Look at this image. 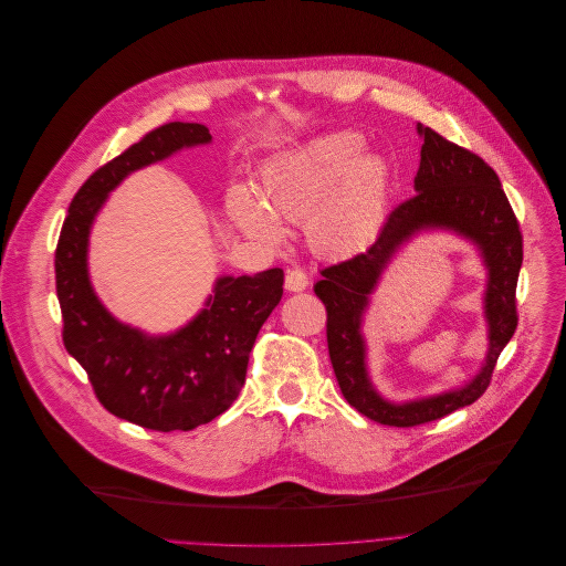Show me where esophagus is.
Listing matches in <instances>:
<instances>
[{"label": "esophagus", "instance_id": "obj_1", "mask_svg": "<svg viewBox=\"0 0 566 566\" xmlns=\"http://www.w3.org/2000/svg\"><path fill=\"white\" fill-rule=\"evenodd\" d=\"M307 285H310V281H307V274L303 270H287V274H285V290L301 292Z\"/></svg>", "mask_w": 566, "mask_h": 566}]
</instances>
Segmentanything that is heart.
<instances>
[{
    "instance_id": "b5f03b06",
    "label": "heart",
    "mask_w": 566,
    "mask_h": 566,
    "mask_svg": "<svg viewBox=\"0 0 566 566\" xmlns=\"http://www.w3.org/2000/svg\"><path fill=\"white\" fill-rule=\"evenodd\" d=\"M366 151L364 136L353 132L312 140L265 167L263 202L248 191H234L232 216L250 237L268 245L285 237L279 218L307 220V237L318 252L355 254L377 239L392 189L390 165Z\"/></svg>"
}]
</instances>
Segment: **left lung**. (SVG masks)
Masks as SVG:
<instances>
[{
  "instance_id": "1",
  "label": "left lung",
  "mask_w": 566,
  "mask_h": 566,
  "mask_svg": "<svg viewBox=\"0 0 566 566\" xmlns=\"http://www.w3.org/2000/svg\"><path fill=\"white\" fill-rule=\"evenodd\" d=\"M421 163L415 196L399 202L386 218L377 241L361 254L321 270L314 294L323 301L329 361L346 401L368 419L412 428L441 419L478 401L491 386L504 346L517 329V276L522 268V232L497 174L471 149L446 140L430 127H417ZM448 227L464 233L483 250L490 268L488 317L490 357L483 373L455 394L395 407L373 390L365 373V352L358 327L367 294L389 256L415 231Z\"/></svg>"
}]
</instances>
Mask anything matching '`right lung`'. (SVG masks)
Instances as JSON below:
<instances>
[{
  "label": "right lung",
  "mask_w": 566,
  "mask_h": 566,
  "mask_svg": "<svg viewBox=\"0 0 566 566\" xmlns=\"http://www.w3.org/2000/svg\"><path fill=\"white\" fill-rule=\"evenodd\" d=\"M196 123H167L95 169L69 205L55 248L62 342L84 368L97 401L120 419L158 432L193 430L228 410L248 375L259 329L283 296V270L222 276L207 307L171 336H145L113 318L86 274L88 228L106 193L127 174L205 145Z\"/></svg>",
  "instance_id": "1"
}]
</instances>
